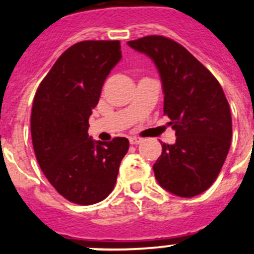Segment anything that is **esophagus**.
<instances>
[{"instance_id":"1","label":"esophagus","mask_w":254,"mask_h":254,"mask_svg":"<svg viewBox=\"0 0 254 254\" xmlns=\"http://www.w3.org/2000/svg\"><path fill=\"white\" fill-rule=\"evenodd\" d=\"M141 138H137V137H129V143L131 145H137V143L141 142Z\"/></svg>"}]
</instances>
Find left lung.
Returning a JSON list of instances; mask_svg holds the SVG:
<instances>
[{"instance_id": "1", "label": "left lung", "mask_w": 254, "mask_h": 254, "mask_svg": "<svg viewBox=\"0 0 254 254\" xmlns=\"http://www.w3.org/2000/svg\"><path fill=\"white\" fill-rule=\"evenodd\" d=\"M128 46L155 62L164 91V114L176 129L174 145L163 143L154 164L159 185L179 197H193L215 182L232 141L230 108L215 76L196 57L163 35Z\"/></svg>"}]
</instances>
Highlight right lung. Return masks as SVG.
Returning <instances> with one entry per match:
<instances>
[{"instance_id": "obj_1", "label": "right lung", "mask_w": 254, "mask_h": 254, "mask_svg": "<svg viewBox=\"0 0 254 254\" xmlns=\"http://www.w3.org/2000/svg\"><path fill=\"white\" fill-rule=\"evenodd\" d=\"M122 57L120 40H84L60 56L35 93L31 140L40 169L61 196L77 205L107 198L116 186L126 137L89 136V117L111 69Z\"/></svg>"}]
</instances>
